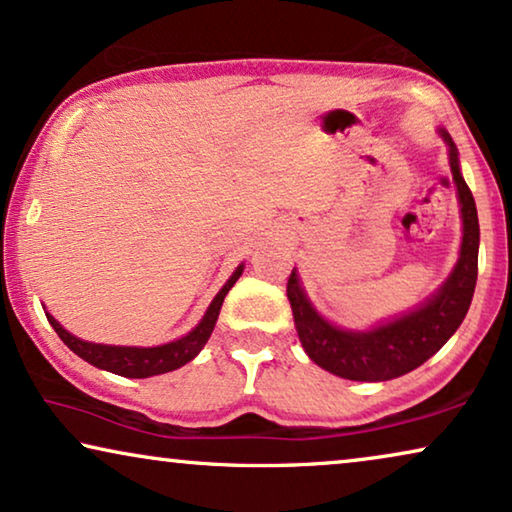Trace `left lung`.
<instances>
[{"label":"left lung","instance_id":"8db88e82","mask_svg":"<svg viewBox=\"0 0 512 512\" xmlns=\"http://www.w3.org/2000/svg\"><path fill=\"white\" fill-rule=\"evenodd\" d=\"M440 137L450 146V167L459 193L464 237L452 275L424 305L370 331H345L328 324L314 310L300 286L296 268L291 270L286 296H289L298 338L307 356L328 373L354 382H384L410 373L429 361L452 338L471 307L475 282H478V209L471 188L461 177L457 146L445 130H440Z\"/></svg>","mask_w":512,"mask_h":512}]
</instances>
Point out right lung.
Masks as SVG:
<instances>
[{
    "mask_svg": "<svg viewBox=\"0 0 512 512\" xmlns=\"http://www.w3.org/2000/svg\"><path fill=\"white\" fill-rule=\"evenodd\" d=\"M244 265H240L233 272V277L223 284V289L216 293L212 305L207 307L205 317L198 326L193 328L191 333L184 335V338L167 342V345L160 347H116V345H95V342L79 340L76 335L67 333L58 321H55L51 314L46 312V319L51 321L55 333L60 335V340L72 349L76 356H81L83 361H88L90 366L109 370V373L123 375V377H151V375H163L170 373V370H177L186 366L188 361H193L195 356L200 354V349L207 345L209 335L214 331L216 319H219L223 298L226 293L233 289L237 279H240Z\"/></svg>",
    "mask_w": 512,
    "mask_h": 512,
    "instance_id": "obj_1",
    "label": "right lung"
}]
</instances>
